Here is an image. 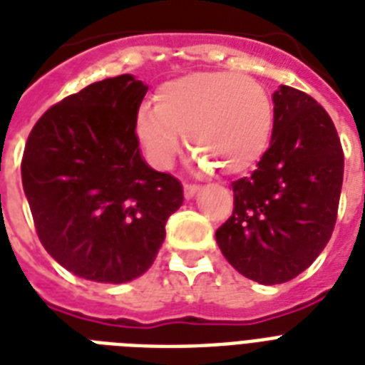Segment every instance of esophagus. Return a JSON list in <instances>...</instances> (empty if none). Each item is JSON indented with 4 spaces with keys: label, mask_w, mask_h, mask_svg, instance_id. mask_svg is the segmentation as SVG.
I'll use <instances>...</instances> for the list:
<instances>
[{
    "label": "esophagus",
    "mask_w": 365,
    "mask_h": 365,
    "mask_svg": "<svg viewBox=\"0 0 365 365\" xmlns=\"http://www.w3.org/2000/svg\"><path fill=\"white\" fill-rule=\"evenodd\" d=\"M199 189V185H195V183H185V185H183V195H185V199H193Z\"/></svg>",
    "instance_id": "34e87169"
}]
</instances>
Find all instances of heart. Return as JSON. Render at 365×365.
<instances>
[{"label": "heart", "mask_w": 365, "mask_h": 365, "mask_svg": "<svg viewBox=\"0 0 365 365\" xmlns=\"http://www.w3.org/2000/svg\"><path fill=\"white\" fill-rule=\"evenodd\" d=\"M272 104L259 83L229 71H193L163 83L155 106L136 113V136L155 168L166 170L182 151L183 136L197 165L250 170L265 155L272 134Z\"/></svg>", "instance_id": "b5f03b06"}]
</instances>
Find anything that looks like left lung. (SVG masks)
<instances>
[{
  "instance_id": "1",
  "label": "left lung",
  "mask_w": 365,
  "mask_h": 365,
  "mask_svg": "<svg viewBox=\"0 0 365 365\" xmlns=\"http://www.w3.org/2000/svg\"><path fill=\"white\" fill-rule=\"evenodd\" d=\"M271 145L250 178L231 183L233 216L216 231L225 259L250 280L303 272L334 233L345 157L334 121L297 88L272 94Z\"/></svg>"
}]
</instances>
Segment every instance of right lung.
Returning <instances> with one entry per match:
<instances>
[{
	"instance_id": "1",
	"label": "right lung",
	"mask_w": 365,
	"mask_h": 365,
	"mask_svg": "<svg viewBox=\"0 0 365 365\" xmlns=\"http://www.w3.org/2000/svg\"><path fill=\"white\" fill-rule=\"evenodd\" d=\"M148 87L130 73L93 83L41 115L22 157V187L43 248L77 277H142L182 206L176 178L140 153L136 113Z\"/></svg>"
}]
</instances>
